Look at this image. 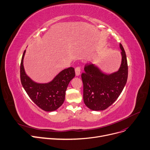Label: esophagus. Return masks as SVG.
I'll list each match as a JSON object with an SVG mask.
<instances>
[{
	"instance_id": "obj_1",
	"label": "esophagus",
	"mask_w": 150,
	"mask_h": 150,
	"mask_svg": "<svg viewBox=\"0 0 150 150\" xmlns=\"http://www.w3.org/2000/svg\"><path fill=\"white\" fill-rule=\"evenodd\" d=\"M75 75L76 76H79L80 75V72H81V70H80V67H76L75 69Z\"/></svg>"
}]
</instances>
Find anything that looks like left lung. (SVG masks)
<instances>
[{
  "instance_id": "1",
  "label": "left lung",
  "mask_w": 150,
  "mask_h": 150,
  "mask_svg": "<svg viewBox=\"0 0 150 150\" xmlns=\"http://www.w3.org/2000/svg\"><path fill=\"white\" fill-rule=\"evenodd\" d=\"M119 47L122 51V61L117 72L106 74L94 64L90 63L85 65V72L81 74L83 100L86 105L92 110H104L110 106L126 84L128 78L127 56L121 43Z\"/></svg>"
}]
</instances>
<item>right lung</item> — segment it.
Listing matches in <instances>:
<instances>
[{
	"label": "right lung",
	"mask_w": 150,
	"mask_h": 150,
	"mask_svg": "<svg viewBox=\"0 0 150 150\" xmlns=\"http://www.w3.org/2000/svg\"><path fill=\"white\" fill-rule=\"evenodd\" d=\"M25 50L21 64V80L24 89L38 107L46 112L56 110L64 101L68 84L75 76L74 68L71 67L63 70L47 83H38L32 80L25 71Z\"/></svg>",
	"instance_id": "1"
}]
</instances>
